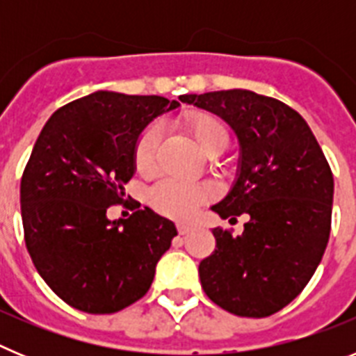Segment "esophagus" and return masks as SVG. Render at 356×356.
<instances>
[{
  "instance_id": "esophagus-1",
  "label": "esophagus",
  "mask_w": 356,
  "mask_h": 356,
  "mask_svg": "<svg viewBox=\"0 0 356 356\" xmlns=\"http://www.w3.org/2000/svg\"><path fill=\"white\" fill-rule=\"evenodd\" d=\"M176 228H178V234L180 235H187L188 232H193L194 226L188 225V222H178V225H176Z\"/></svg>"
}]
</instances>
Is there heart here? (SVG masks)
Here are the masks:
<instances>
[{
    "label": "heart",
    "instance_id": "1",
    "mask_svg": "<svg viewBox=\"0 0 356 356\" xmlns=\"http://www.w3.org/2000/svg\"><path fill=\"white\" fill-rule=\"evenodd\" d=\"M187 131L200 151L207 156H217L228 144V130L216 115L193 112L184 121ZM160 130L149 127L135 144V168L143 175L155 171ZM213 188L207 184H188L180 180H163L149 191V205L155 212L171 219H188L203 203L212 200Z\"/></svg>",
    "mask_w": 356,
    "mask_h": 356
}]
</instances>
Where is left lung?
I'll return each mask as SVG.
<instances>
[{
    "instance_id": "left-lung-1",
    "label": "left lung",
    "mask_w": 356,
    "mask_h": 356,
    "mask_svg": "<svg viewBox=\"0 0 356 356\" xmlns=\"http://www.w3.org/2000/svg\"><path fill=\"white\" fill-rule=\"evenodd\" d=\"M180 99L219 115L237 135V180L212 210L229 221L250 216L237 237L212 229L216 250L200 264L201 287L235 316H273L303 291L325 254L332 169L307 121L275 97L234 89Z\"/></svg>"
}]
</instances>
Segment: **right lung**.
<instances>
[{
	"instance_id": "add662e5",
	"label": "right lung",
	"mask_w": 356,
	"mask_h": 356,
	"mask_svg": "<svg viewBox=\"0 0 356 356\" xmlns=\"http://www.w3.org/2000/svg\"><path fill=\"white\" fill-rule=\"evenodd\" d=\"M180 103L162 96L97 90L58 108L44 124L21 178L24 242L60 300L87 314L139 301L171 248L175 222L140 203L110 221L135 172V144Z\"/></svg>"
}]
</instances>
